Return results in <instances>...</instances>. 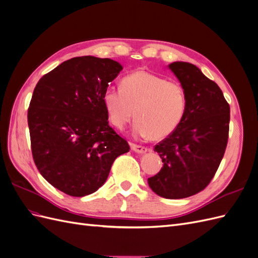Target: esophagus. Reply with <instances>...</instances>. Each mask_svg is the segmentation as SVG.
<instances>
[{
    "mask_svg": "<svg viewBox=\"0 0 258 258\" xmlns=\"http://www.w3.org/2000/svg\"><path fill=\"white\" fill-rule=\"evenodd\" d=\"M130 147H131L132 151L137 152V153L143 154V153L147 152V147L146 146H142V145H138V144H135V143H131Z\"/></svg>",
    "mask_w": 258,
    "mask_h": 258,
    "instance_id": "esophagus-1",
    "label": "esophagus"
}]
</instances>
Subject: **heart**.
Masks as SVG:
<instances>
[{
	"mask_svg": "<svg viewBox=\"0 0 258 258\" xmlns=\"http://www.w3.org/2000/svg\"><path fill=\"white\" fill-rule=\"evenodd\" d=\"M103 103L116 128H124L136 115V134L159 140L170 136L182 121L186 95L178 82L137 71L123 77L121 88H107Z\"/></svg>",
	"mask_w": 258,
	"mask_h": 258,
	"instance_id": "obj_1",
	"label": "heart"
}]
</instances>
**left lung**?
<instances>
[{
  "label": "left lung",
  "mask_w": 258,
  "mask_h": 258,
  "mask_svg": "<svg viewBox=\"0 0 258 258\" xmlns=\"http://www.w3.org/2000/svg\"><path fill=\"white\" fill-rule=\"evenodd\" d=\"M169 68L185 90L186 108L178 127L155 145L163 167L147 181L158 196L182 199L204 190L214 177L228 142L230 107L196 66L173 62Z\"/></svg>",
  "instance_id": "obj_1"
}]
</instances>
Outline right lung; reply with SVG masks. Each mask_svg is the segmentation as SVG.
I'll return each instance as SVG.
<instances>
[{
    "label": "right lung",
    "mask_w": 258,
    "mask_h": 258,
    "mask_svg": "<svg viewBox=\"0 0 258 258\" xmlns=\"http://www.w3.org/2000/svg\"><path fill=\"white\" fill-rule=\"evenodd\" d=\"M122 67L112 59L75 57L36 84L28 108L36 168L57 189L84 197L102 186L130 146L108 124L103 95Z\"/></svg>",
    "instance_id": "1"
}]
</instances>
